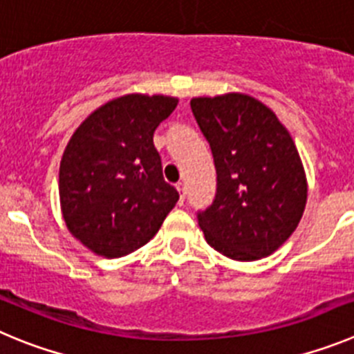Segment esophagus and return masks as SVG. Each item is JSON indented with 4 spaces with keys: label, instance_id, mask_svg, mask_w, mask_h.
I'll return each mask as SVG.
<instances>
[{
    "label": "esophagus",
    "instance_id": "1",
    "mask_svg": "<svg viewBox=\"0 0 354 354\" xmlns=\"http://www.w3.org/2000/svg\"><path fill=\"white\" fill-rule=\"evenodd\" d=\"M176 190L180 192V205H183L185 201V185L183 183H176Z\"/></svg>",
    "mask_w": 354,
    "mask_h": 354
}]
</instances>
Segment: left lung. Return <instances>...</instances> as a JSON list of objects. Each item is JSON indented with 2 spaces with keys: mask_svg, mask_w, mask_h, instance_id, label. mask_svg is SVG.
Segmentation results:
<instances>
[{
  "mask_svg": "<svg viewBox=\"0 0 354 354\" xmlns=\"http://www.w3.org/2000/svg\"><path fill=\"white\" fill-rule=\"evenodd\" d=\"M190 107L216 169L215 201L197 215L206 241L234 261L270 256L295 232L307 205L291 133L250 95L196 97Z\"/></svg>",
  "mask_w": 354,
  "mask_h": 354,
  "instance_id": "8db88e82",
  "label": "left lung"
}]
</instances>
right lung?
<instances>
[{
  "label": "right lung",
  "instance_id": "add662e5",
  "mask_svg": "<svg viewBox=\"0 0 354 354\" xmlns=\"http://www.w3.org/2000/svg\"><path fill=\"white\" fill-rule=\"evenodd\" d=\"M176 106L167 95H123L72 133L59 164V206L70 234L97 256L138 250L176 205L153 145L155 129Z\"/></svg>",
  "mask_w": 354,
  "mask_h": 354
}]
</instances>
